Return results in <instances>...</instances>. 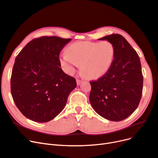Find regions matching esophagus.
I'll list each match as a JSON object with an SVG mask.
<instances>
[{
  "instance_id": "obj_1",
  "label": "esophagus",
  "mask_w": 158,
  "mask_h": 158,
  "mask_svg": "<svg viewBox=\"0 0 158 158\" xmlns=\"http://www.w3.org/2000/svg\"><path fill=\"white\" fill-rule=\"evenodd\" d=\"M81 81H82V80H81L80 79H77V84L78 85H79L81 83Z\"/></svg>"
}]
</instances>
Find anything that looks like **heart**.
<instances>
[{"label": "heart", "mask_w": 158, "mask_h": 158, "mask_svg": "<svg viewBox=\"0 0 158 158\" xmlns=\"http://www.w3.org/2000/svg\"><path fill=\"white\" fill-rule=\"evenodd\" d=\"M114 53V44L107 40L77 42L67 47V52L59 56V62L67 74H73L80 65L81 72L86 78L96 79L110 69Z\"/></svg>", "instance_id": "obj_1"}]
</instances>
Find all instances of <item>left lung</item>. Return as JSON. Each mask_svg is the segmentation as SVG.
<instances>
[{"instance_id":"8db88e82","label":"left lung","mask_w":158,"mask_h":158,"mask_svg":"<svg viewBox=\"0 0 158 158\" xmlns=\"http://www.w3.org/2000/svg\"><path fill=\"white\" fill-rule=\"evenodd\" d=\"M99 40L114 44V58L106 74L97 80L90 81V103L103 118L122 121L133 113L141 98L143 77L140 60L121 35L112 34Z\"/></svg>"}]
</instances>
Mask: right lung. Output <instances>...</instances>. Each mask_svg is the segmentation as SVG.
Masks as SVG:
<instances>
[{"label": "right lung", "mask_w": 158, "mask_h": 158, "mask_svg": "<svg viewBox=\"0 0 158 158\" xmlns=\"http://www.w3.org/2000/svg\"><path fill=\"white\" fill-rule=\"evenodd\" d=\"M71 40L54 36L34 39L15 58L11 95L21 113L32 121L44 123L55 118L77 87L76 80L62 71L59 62L60 52Z\"/></svg>", "instance_id": "obj_1"}]
</instances>
